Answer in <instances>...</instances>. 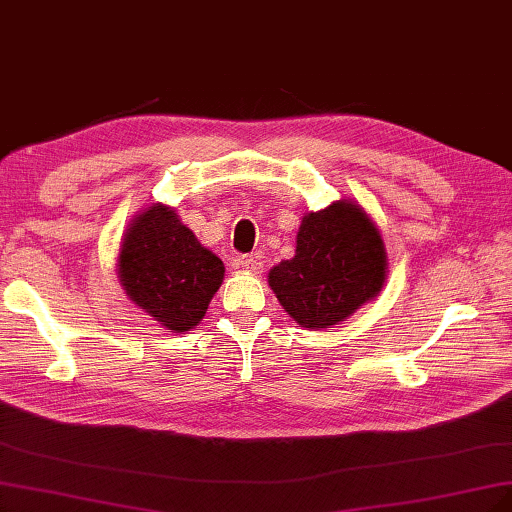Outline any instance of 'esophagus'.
<instances>
[{"label": "esophagus", "mask_w": 512, "mask_h": 512, "mask_svg": "<svg viewBox=\"0 0 512 512\" xmlns=\"http://www.w3.org/2000/svg\"><path fill=\"white\" fill-rule=\"evenodd\" d=\"M236 263H238V268H242L244 272H249V274H259L261 272V263L253 255H242V257L236 259Z\"/></svg>", "instance_id": "34e87169"}]
</instances>
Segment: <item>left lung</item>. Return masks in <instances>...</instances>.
<instances>
[{
	"label": "left lung",
	"mask_w": 512,
	"mask_h": 512,
	"mask_svg": "<svg viewBox=\"0 0 512 512\" xmlns=\"http://www.w3.org/2000/svg\"><path fill=\"white\" fill-rule=\"evenodd\" d=\"M384 240L361 206L337 200L308 213L295 257L270 270V287L299 327L329 329L377 297L386 282Z\"/></svg>",
	"instance_id": "8db88e82"
}]
</instances>
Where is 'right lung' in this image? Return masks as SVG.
<instances>
[{
    "label": "right lung",
    "mask_w": 512,
    "mask_h": 512,
    "mask_svg": "<svg viewBox=\"0 0 512 512\" xmlns=\"http://www.w3.org/2000/svg\"><path fill=\"white\" fill-rule=\"evenodd\" d=\"M130 301L173 331L194 329L223 282V261L204 249L175 208L154 204L132 219L118 257Z\"/></svg>",
    "instance_id": "1"
}]
</instances>
